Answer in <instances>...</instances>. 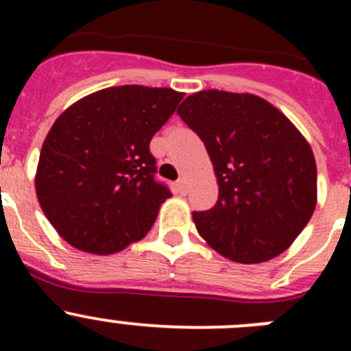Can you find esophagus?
<instances>
[{
	"label": "esophagus",
	"mask_w": 351,
	"mask_h": 351,
	"mask_svg": "<svg viewBox=\"0 0 351 351\" xmlns=\"http://www.w3.org/2000/svg\"><path fill=\"white\" fill-rule=\"evenodd\" d=\"M176 190H178V193L184 195L186 191H188V181H186L184 178H181V179H179V181L176 182Z\"/></svg>",
	"instance_id": "esophagus-1"
}]
</instances>
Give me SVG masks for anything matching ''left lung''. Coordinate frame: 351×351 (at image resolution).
I'll list each match as a JSON object with an SVG mask.
<instances>
[{"label": "left lung", "mask_w": 351, "mask_h": 351, "mask_svg": "<svg viewBox=\"0 0 351 351\" xmlns=\"http://www.w3.org/2000/svg\"><path fill=\"white\" fill-rule=\"evenodd\" d=\"M178 114L206 144L218 179V202L193 213L198 234L239 263L281 255L316 207L309 142L280 108L250 93H193Z\"/></svg>", "instance_id": "1"}]
</instances>
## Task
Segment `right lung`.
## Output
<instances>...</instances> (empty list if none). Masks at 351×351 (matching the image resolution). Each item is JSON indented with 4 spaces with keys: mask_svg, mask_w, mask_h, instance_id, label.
Listing matches in <instances>:
<instances>
[{
    "mask_svg": "<svg viewBox=\"0 0 351 351\" xmlns=\"http://www.w3.org/2000/svg\"><path fill=\"white\" fill-rule=\"evenodd\" d=\"M184 93L117 86L84 96L54 121L35 176L40 207L73 247L112 255L145 237L172 197L154 181V133Z\"/></svg>",
    "mask_w": 351,
    "mask_h": 351,
    "instance_id": "add662e5",
    "label": "right lung"
}]
</instances>
